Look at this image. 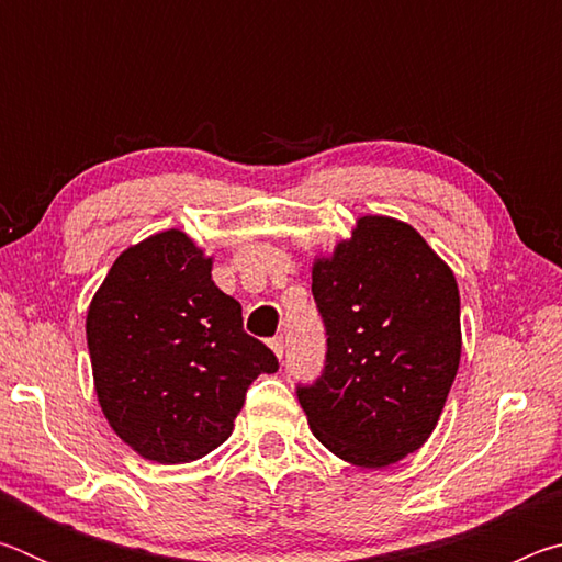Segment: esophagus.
Listing matches in <instances>:
<instances>
[{
    "instance_id": "esophagus-1",
    "label": "esophagus",
    "mask_w": 562,
    "mask_h": 562,
    "mask_svg": "<svg viewBox=\"0 0 562 562\" xmlns=\"http://www.w3.org/2000/svg\"><path fill=\"white\" fill-rule=\"evenodd\" d=\"M270 347H272V351H274V355H278L280 359L284 357V339H282V337H272V339H270Z\"/></svg>"
}]
</instances>
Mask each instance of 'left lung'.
Masks as SVG:
<instances>
[{"instance_id":"obj_1","label":"left lung","mask_w":562,"mask_h":562,"mask_svg":"<svg viewBox=\"0 0 562 562\" xmlns=\"http://www.w3.org/2000/svg\"><path fill=\"white\" fill-rule=\"evenodd\" d=\"M325 369L297 386L310 429L355 465L382 469L436 429L461 359V300L449 265L412 225L357 221L312 268Z\"/></svg>"}]
</instances>
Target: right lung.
<instances>
[{"mask_svg": "<svg viewBox=\"0 0 562 562\" xmlns=\"http://www.w3.org/2000/svg\"><path fill=\"white\" fill-rule=\"evenodd\" d=\"M213 260L166 231L111 265L87 315L99 404L133 451L158 463L203 459L233 434L247 386L278 357L243 329L240 302Z\"/></svg>", "mask_w": 562, "mask_h": 562, "instance_id": "obj_1", "label": "right lung"}]
</instances>
